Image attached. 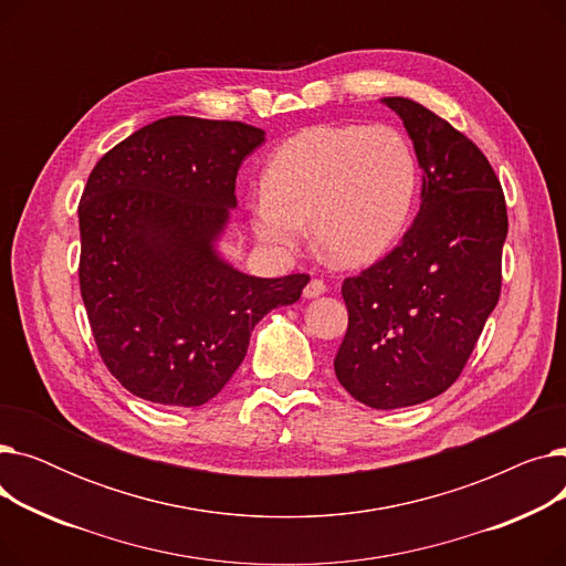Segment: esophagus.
Masks as SVG:
<instances>
[{
  "mask_svg": "<svg viewBox=\"0 0 566 566\" xmlns=\"http://www.w3.org/2000/svg\"><path fill=\"white\" fill-rule=\"evenodd\" d=\"M325 291H328V286H325V282L314 277V280H310V282H307V286H305L303 295H305V298H318V295H323Z\"/></svg>",
  "mask_w": 566,
  "mask_h": 566,
  "instance_id": "34e87169",
  "label": "esophagus"
}]
</instances>
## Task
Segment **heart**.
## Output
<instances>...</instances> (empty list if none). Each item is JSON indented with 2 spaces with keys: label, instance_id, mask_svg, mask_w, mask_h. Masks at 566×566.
I'll return each instance as SVG.
<instances>
[{
  "label": "heart",
  "instance_id": "obj_1",
  "mask_svg": "<svg viewBox=\"0 0 566 566\" xmlns=\"http://www.w3.org/2000/svg\"><path fill=\"white\" fill-rule=\"evenodd\" d=\"M418 176L410 142L392 126H314L268 160L252 229L261 243L289 252L303 243V222H312L325 254L363 265L401 235Z\"/></svg>",
  "mask_w": 566,
  "mask_h": 566
}]
</instances>
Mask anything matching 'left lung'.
Returning a JSON list of instances; mask_svg holds the SVG:
<instances>
[{"label": "left lung", "mask_w": 566, "mask_h": 566, "mask_svg": "<svg viewBox=\"0 0 566 566\" xmlns=\"http://www.w3.org/2000/svg\"><path fill=\"white\" fill-rule=\"evenodd\" d=\"M382 103L415 144L422 203L390 254L344 280L348 328L335 374L353 399L392 410L433 399L461 376L500 298L510 222L478 144L420 103Z\"/></svg>", "instance_id": "8db88e82"}]
</instances>
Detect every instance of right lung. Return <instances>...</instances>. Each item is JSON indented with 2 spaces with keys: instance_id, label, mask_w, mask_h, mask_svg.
Segmentation results:
<instances>
[{
  "instance_id": "add662e5",
  "label": "right lung",
  "mask_w": 566,
  "mask_h": 566,
  "mask_svg": "<svg viewBox=\"0 0 566 566\" xmlns=\"http://www.w3.org/2000/svg\"><path fill=\"white\" fill-rule=\"evenodd\" d=\"M261 142L263 130L241 122L167 116L88 174L80 293L101 360L139 399L211 401L241 367L254 325L310 282L252 277L216 254L238 167Z\"/></svg>"
}]
</instances>
